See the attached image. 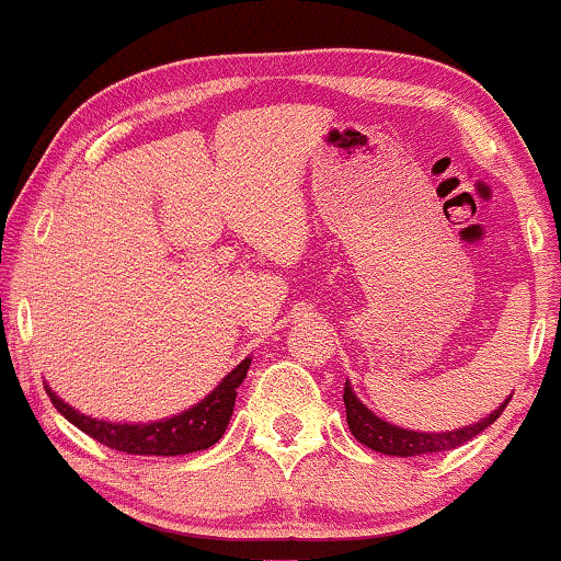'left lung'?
Listing matches in <instances>:
<instances>
[{
	"label": "left lung",
	"instance_id": "1",
	"mask_svg": "<svg viewBox=\"0 0 561 561\" xmlns=\"http://www.w3.org/2000/svg\"><path fill=\"white\" fill-rule=\"evenodd\" d=\"M510 396L496 411L489 413L486 419H481L479 424L453 428V432H411V428L396 426L390 421L375 416V413L366 408L362 400L354 396V387L345 379L343 387V403H345V421H348L351 434L375 453L382 455H396V458H416V455H432V453H445V449L460 447L462 442H471L476 434H481L483 428L492 426L500 413L507 408Z\"/></svg>",
	"mask_w": 561,
	"mask_h": 561
}]
</instances>
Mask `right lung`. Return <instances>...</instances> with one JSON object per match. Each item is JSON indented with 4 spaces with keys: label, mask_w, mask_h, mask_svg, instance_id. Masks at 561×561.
I'll return each instance as SVG.
<instances>
[{
    "label": "right lung",
    "mask_w": 561,
    "mask_h": 561,
    "mask_svg": "<svg viewBox=\"0 0 561 561\" xmlns=\"http://www.w3.org/2000/svg\"><path fill=\"white\" fill-rule=\"evenodd\" d=\"M249 364H252V358H244L237 369L228 371L216 390L199 400L197 405L186 408L179 416L150 421V424H116V421L112 424V421L90 419L57 398L51 387H46V392L61 416L72 421L88 437L99 439L101 445L127 455H163V458H174V455H190L213 447L224 437L228 421H231L233 403H237V387L244 382Z\"/></svg>",
    "instance_id": "right-lung-1"
}]
</instances>
